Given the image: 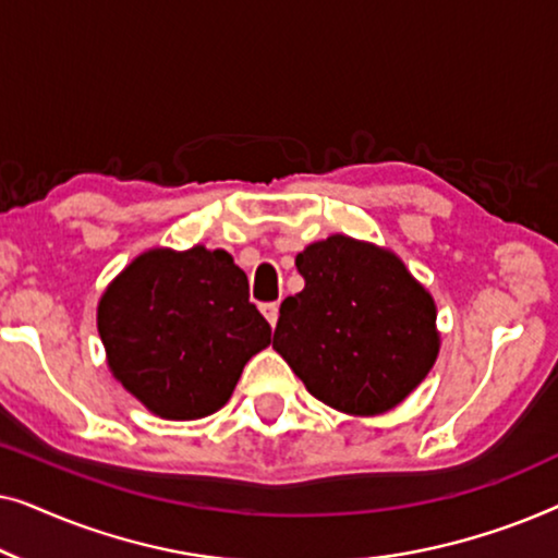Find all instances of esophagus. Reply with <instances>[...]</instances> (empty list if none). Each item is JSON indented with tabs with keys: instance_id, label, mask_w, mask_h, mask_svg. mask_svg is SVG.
<instances>
[{
	"instance_id": "obj_1",
	"label": "esophagus",
	"mask_w": 558,
	"mask_h": 558,
	"mask_svg": "<svg viewBox=\"0 0 558 558\" xmlns=\"http://www.w3.org/2000/svg\"><path fill=\"white\" fill-rule=\"evenodd\" d=\"M262 315L266 317V323L274 327V325H277V319H279V304L277 302L262 304Z\"/></svg>"
}]
</instances>
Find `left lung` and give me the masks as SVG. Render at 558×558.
I'll use <instances>...</instances> for the list:
<instances>
[{"instance_id":"left-lung-1","label":"left lung","mask_w":558,"mask_h":558,"mask_svg":"<svg viewBox=\"0 0 558 558\" xmlns=\"http://www.w3.org/2000/svg\"><path fill=\"white\" fill-rule=\"evenodd\" d=\"M271 345L307 391L350 416L399 407L439 355L437 304L391 248L335 233L294 258Z\"/></svg>"}]
</instances>
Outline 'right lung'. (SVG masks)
<instances>
[{"instance_id": "1", "label": "right lung", "mask_w": 558, "mask_h": 558, "mask_svg": "<svg viewBox=\"0 0 558 558\" xmlns=\"http://www.w3.org/2000/svg\"><path fill=\"white\" fill-rule=\"evenodd\" d=\"M96 325L111 376L151 414L193 422L231 399L271 342L248 279L223 248L144 251L106 287Z\"/></svg>"}]
</instances>
